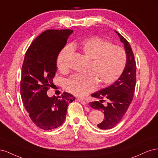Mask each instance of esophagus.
I'll use <instances>...</instances> for the list:
<instances>
[{
    "instance_id": "esophagus-1",
    "label": "esophagus",
    "mask_w": 158,
    "mask_h": 158,
    "mask_svg": "<svg viewBox=\"0 0 158 158\" xmlns=\"http://www.w3.org/2000/svg\"><path fill=\"white\" fill-rule=\"evenodd\" d=\"M76 100H77L78 102H80L81 103H82V105H84V106H86V102H85L84 99H81V98H77L76 99Z\"/></svg>"
}]
</instances>
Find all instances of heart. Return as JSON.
I'll return each instance as SVG.
<instances>
[{"mask_svg":"<svg viewBox=\"0 0 158 158\" xmlns=\"http://www.w3.org/2000/svg\"><path fill=\"white\" fill-rule=\"evenodd\" d=\"M72 49L80 50L91 59L89 73L73 74L65 81V88L77 96L83 97L92 92L96 88L98 82L100 85L114 82L125 69L127 55L122 47L112 45L99 37H92L79 43H73L60 52L56 64L61 73H65L69 70Z\"/></svg>","mask_w":158,"mask_h":158,"instance_id":"b5f03b06","label":"heart"}]
</instances>
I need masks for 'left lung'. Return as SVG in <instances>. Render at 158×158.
<instances>
[{"mask_svg": "<svg viewBox=\"0 0 158 158\" xmlns=\"http://www.w3.org/2000/svg\"><path fill=\"white\" fill-rule=\"evenodd\" d=\"M121 41L124 44L127 54V63L122 74L115 82L108 88L92 94L93 98L102 99L99 102H90L89 106L104 113L105 119L97 125L99 128L107 130L116 126L121 121L128 109L135 93L136 86V61L131 45L125 37L117 32ZM104 99L107 104L104 105Z\"/></svg>", "mask_w": 158, "mask_h": 158, "instance_id": "obj_1", "label": "left lung"}]
</instances>
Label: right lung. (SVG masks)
Returning <instances> with one entry per match:
<instances>
[{"mask_svg": "<svg viewBox=\"0 0 158 158\" xmlns=\"http://www.w3.org/2000/svg\"><path fill=\"white\" fill-rule=\"evenodd\" d=\"M73 30H48L41 33L27 49L20 81L22 100L31 121L43 130L60 127L65 120L68 106L75 100L64 92L48 97L56 71V59Z\"/></svg>", "mask_w": 158, "mask_h": 158, "instance_id": "right-lung-1", "label": "right lung"}]
</instances>
